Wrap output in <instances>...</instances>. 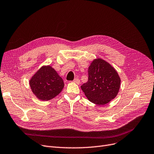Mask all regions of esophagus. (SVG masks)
<instances>
[{"instance_id":"34e87169","label":"esophagus","mask_w":154,"mask_h":154,"mask_svg":"<svg viewBox=\"0 0 154 154\" xmlns=\"http://www.w3.org/2000/svg\"><path fill=\"white\" fill-rule=\"evenodd\" d=\"M73 82H75V84H80V80H79V79H74V80H73Z\"/></svg>"}]
</instances>
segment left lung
I'll return each instance as SVG.
<instances>
[{"label":"left lung","mask_w":154,"mask_h":154,"mask_svg":"<svg viewBox=\"0 0 154 154\" xmlns=\"http://www.w3.org/2000/svg\"><path fill=\"white\" fill-rule=\"evenodd\" d=\"M88 81L81 86L88 99L97 105H105L114 99L121 87V78L109 63L93 60L88 68Z\"/></svg>","instance_id":"left-lung-1"}]
</instances>
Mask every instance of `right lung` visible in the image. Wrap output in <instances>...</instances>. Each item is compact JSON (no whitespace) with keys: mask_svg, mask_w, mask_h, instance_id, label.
Returning <instances> with one entry per match:
<instances>
[{"mask_svg":"<svg viewBox=\"0 0 154 154\" xmlns=\"http://www.w3.org/2000/svg\"><path fill=\"white\" fill-rule=\"evenodd\" d=\"M33 94L41 101H49L58 96L64 88V82L51 65H43L29 81Z\"/></svg>","mask_w":154,"mask_h":154,"instance_id":"right-lung-1","label":"right lung"}]
</instances>
